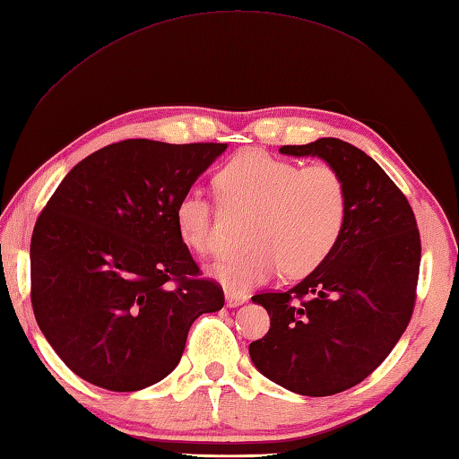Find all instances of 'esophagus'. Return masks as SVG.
Returning <instances> with one entry per match:
<instances>
[{"instance_id": "34e87169", "label": "esophagus", "mask_w": 459, "mask_h": 459, "mask_svg": "<svg viewBox=\"0 0 459 459\" xmlns=\"http://www.w3.org/2000/svg\"><path fill=\"white\" fill-rule=\"evenodd\" d=\"M246 301H247L246 297L236 295V293H231V291H226V305H228L230 308H236V307L243 305V303H246Z\"/></svg>"}]
</instances>
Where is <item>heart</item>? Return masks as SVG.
Masks as SVG:
<instances>
[{
    "label": "heart",
    "instance_id": "1",
    "mask_svg": "<svg viewBox=\"0 0 459 459\" xmlns=\"http://www.w3.org/2000/svg\"><path fill=\"white\" fill-rule=\"evenodd\" d=\"M216 184L231 204L255 210L247 241L236 254L213 261L210 275L226 291L243 295L281 271L305 277L339 246L349 213V192L339 170L325 162L299 166L264 151H243L221 168ZM178 236L190 249H212L213 208L198 190L176 202Z\"/></svg>",
    "mask_w": 459,
    "mask_h": 459
}]
</instances>
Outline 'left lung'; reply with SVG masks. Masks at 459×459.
Segmentation results:
<instances>
[{
  "mask_svg": "<svg viewBox=\"0 0 459 459\" xmlns=\"http://www.w3.org/2000/svg\"><path fill=\"white\" fill-rule=\"evenodd\" d=\"M279 152L321 158L339 170L349 213L339 246L319 269L289 291L251 297L271 326L249 344V357L265 378L295 394L331 396L377 370L406 331L420 233L406 195L357 146L319 138Z\"/></svg>",
  "mask_w": 459,
  "mask_h": 459,
  "instance_id": "1",
  "label": "left lung"
}]
</instances>
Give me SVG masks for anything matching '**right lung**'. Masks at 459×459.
<instances>
[{
    "instance_id": "add662e5",
    "label": "right lung",
    "mask_w": 459,
    "mask_h": 459,
    "mask_svg": "<svg viewBox=\"0 0 459 459\" xmlns=\"http://www.w3.org/2000/svg\"><path fill=\"white\" fill-rule=\"evenodd\" d=\"M226 148L123 140L81 160L47 202L31 238L33 313L82 380L115 392L156 385L180 362L192 323L223 307L174 208Z\"/></svg>"
}]
</instances>
